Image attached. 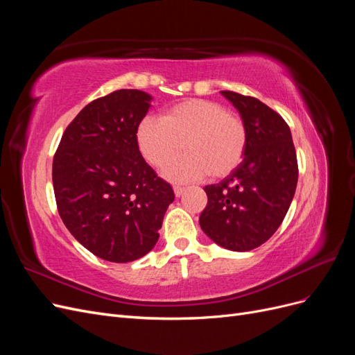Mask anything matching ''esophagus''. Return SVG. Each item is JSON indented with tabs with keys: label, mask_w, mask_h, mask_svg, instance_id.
Here are the masks:
<instances>
[{
	"label": "esophagus",
	"mask_w": 355,
	"mask_h": 355,
	"mask_svg": "<svg viewBox=\"0 0 355 355\" xmlns=\"http://www.w3.org/2000/svg\"><path fill=\"white\" fill-rule=\"evenodd\" d=\"M173 191H175V196L179 198V197L184 196L185 188H182V187H175V188H173Z\"/></svg>",
	"instance_id": "esophagus-1"
}]
</instances>
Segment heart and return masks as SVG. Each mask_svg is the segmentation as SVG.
Here are the masks:
<instances>
[{"mask_svg": "<svg viewBox=\"0 0 355 355\" xmlns=\"http://www.w3.org/2000/svg\"><path fill=\"white\" fill-rule=\"evenodd\" d=\"M141 155L153 167L164 166L184 146L187 156L163 170L173 184H189L209 173L214 179L231 175L241 163L247 130L241 118L218 102L187 99L170 106L161 120L146 116L136 128Z\"/></svg>", "mask_w": 355, "mask_h": 355, "instance_id": "b5f03b06", "label": "heart"}]
</instances>
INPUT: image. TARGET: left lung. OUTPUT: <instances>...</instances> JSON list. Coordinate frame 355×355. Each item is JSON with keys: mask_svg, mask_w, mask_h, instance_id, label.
I'll return each instance as SVG.
<instances>
[{"mask_svg": "<svg viewBox=\"0 0 355 355\" xmlns=\"http://www.w3.org/2000/svg\"><path fill=\"white\" fill-rule=\"evenodd\" d=\"M239 111L247 130L241 164L216 185L204 188L207 206L200 227L218 245L250 252L280 227L297 184L292 133L283 118L259 99L220 92Z\"/></svg>", "mask_w": 355, "mask_h": 355, "instance_id": "left-lung-1", "label": "left lung"}]
</instances>
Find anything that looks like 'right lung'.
Masks as SVG:
<instances>
[{"instance_id": "add662e5", "label": "right lung", "mask_w": 355, "mask_h": 355, "mask_svg": "<svg viewBox=\"0 0 355 355\" xmlns=\"http://www.w3.org/2000/svg\"><path fill=\"white\" fill-rule=\"evenodd\" d=\"M151 101L145 92L123 89L90 102L68 125L53 159L63 223L108 262H133L151 252L175 200L136 144V128Z\"/></svg>"}]
</instances>
